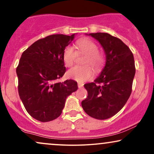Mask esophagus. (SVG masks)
<instances>
[{
  "label": "esophagus",
  "instance_id": "34e87169",
  "mask_svg": "<svg viewBox=\"0 0 154 154\" xmlns=\"http://www.w3.org/2000/svg\"><path fill=\"white\" fill-rule=\"evenodd\" d=\"M82 87H83V84L79 82L78 83V87H79V88H82Z\"/></svg>",
  "mask_w": 154,
  "mask_h": 154
}]
</instances>
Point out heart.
I'll list each match as a JSON object with an SVG mask.
<instances>
[{"label":"heart","instance_id":"b5f03b06","mask_svg":"<svg viewBox=\"0 0 154 154\" xmlns=\"http://www.w3.org/2000/svg\"><path fill=\"white\" fill-rule=\"evenodd\" d=\"M77 45L79 50L86 54L84 64H89L95 69H98L102 66L104 58L102 54L98 51V46L89 39H81L77 42ZM76 53L73 47H66L63 52V61L67 67H71L75 63ZM93 75L92 69L89 65L75 66L67 71V76L79 82H84L91 78Z\"/></svg>","mask_w":154,"mask_h":154}]
</instances>
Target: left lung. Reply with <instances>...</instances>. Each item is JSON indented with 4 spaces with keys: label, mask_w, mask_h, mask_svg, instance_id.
Segmentation results:
<instances>
[{
    "label": "left lung",
    "mask_w": 154,
    "mask_h": 154,
    "mask_svg": "<svg viewBox=\"0 0 154 154\" xmlns=\"http://www.w3.org/2000/svg\"><path fill=\"white\" fill-rule=\"evenodd\" d=\"M100 42L106 54V63L94 82L84 85L87 97L82 102L91 117L106 119L123 108L131 93L136 69L134 55L120 39L104 32L86 34Z\"/></svg>",
    "instance_id": "left-lung-1"
}]
</instances>
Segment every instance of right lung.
<instances>
[{
    "label": "right lung",
    "instance_id": "right-lung-1",
    "mask_svg": "<svg viewBox=\"0 0 154 154\" xmlns=\"http://www.w3.org/2000/svg\"><path fill=\"white\" fill-rule=\"evenodd\" d=\"M75 34H56L38 40L23 52L16 69L18 93L28 114L47 122L62 114L67 97L78 89L77 82H56L65 73L63 52Z\"/></svg>",
    "mask_w": 154,
    "mask_h": 154
}]
</instances>
